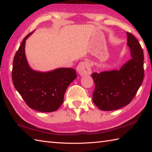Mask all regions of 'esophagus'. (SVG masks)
<instances>
[{"label": "esophagus", "instance_id": "esophagus-1", "mask_svg": "<svg viewBox=\"0 0 152 152\" xmlns=\"http://www.w3.org/2000/svg\"><path fill=\"white\" fill-rule=\"evenodd\" d=\"M77 70L81 76L89 75L91 73V65L88 61H83L80 63L77 66Z\"/></svg>", "mask_w": 152, "mask_h": 152}]
</instances>
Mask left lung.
<instances>
[{"label": "left lung", "instance_id": "obj_1", "mask_svg": "<svg viewBox=\"0 0 152 152\" xmlns=\"http://www.w3.org/2000/svg\"><path fill=\"white\" fill-rule=\"evenodd\" d=\"M127 46L132 59L119 70L93 72L95 88L93 101L103 111L118 110L129 104L142 83L144 76V53L138 40L127 32Z\"/></svg>", "mask_w": 152, "mask_h": 152}]
</instances>
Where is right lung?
<instances>
[{
	"instance_id": "obj_1",
	"label": "right lung",
	"mask_w": 152,
	"mask_h": 152,
	"mask_svg": "<svg viewBox=\"0 0 152 152\" xmlns=\"http://www.w3.org/2000/svg\"><path fill=\"white\" fill-rule=\"evenodd\" d=\"M32 33L24 38L14 56L13 83L31 108L42 112L56 111L63 102L68 86L77 77L76 72L70 68H60L47 72L32 69L25 53V40Z\"/></svg>"
}]
</instances>
